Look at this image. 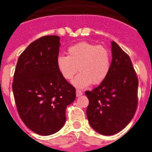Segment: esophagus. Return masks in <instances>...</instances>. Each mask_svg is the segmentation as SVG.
Returning <instances> with one entry per match:
<instances>
[{
    "instance_id": "1",
    "label": "esophagus",
    "mask_w": 152,
    "mask_h": 152,
    "mask_svg": "<svg viewBox=\"0 0 152 152\" xmlns=\"http://www.w3.org/2000/svg\"><path fill=\"white\" fill-rule=\"evenodd\" d=\"M83 93L80 91H79V90H77V91H76V96H77V97H78V96H80Z\"/></svg>"
}]
</instances>
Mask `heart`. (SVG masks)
<instances>
[{
    "instance_id": "b5f03b06",
    "label": "heart",
    "mask_w": 152,
    "mask_h": 152,
    "mask_svg": "<svg viewBox=\"0 0 152 152\" xmlns=\"http://www.w3.org/2000/svg\"><path fill=\"white\" fill-rule=\"evenodd\" d=\"M68 56L60 55L56 60L58 69L67 80L73 78L77 70L80 73L72 80L77 88L103 82L111 64L110 52L102 45L80 42L68 47Z\"/></svg>"
}]
</instances>
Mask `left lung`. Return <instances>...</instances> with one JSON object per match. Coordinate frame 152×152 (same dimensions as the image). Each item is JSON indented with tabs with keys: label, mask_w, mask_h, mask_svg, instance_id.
I'll return each instance as SVG.
<instances>
[{
	"label": "left lung",
	"mask_w": 152,
	"mask_h": 152,
	"mask_svg": "<svg viewBox=\"0 0 152 152\" xmlns=\"http://www.w3.org/2000/svg\"><path fill=\"white\" fill-rule=\"evenodd\" d=\"M110 70L103 82L85 94L89 100L87 117L98 133L112 135L133 118L138 104L139 80L129 56L112 42Z\"/></svg>",
	"instance_id": "obj_1"
}]
</instances>
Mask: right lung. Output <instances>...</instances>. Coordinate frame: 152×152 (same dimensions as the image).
I'll return each instance as SVG.
<instances>
[{
  "instance_id": "add662e5",
  "label": "right lung",
  "mask_w": 152,
  "mask_h": 152,
  "mask_svg": "<svg viewBox=\"0 0 152 152\" xmlns=\"http://www.w3.org/2000/svg\"><path fill=\"white\" fill-rule=\"evenodd\" d=\"M60 38L36 39L20 56L12 85L17 111L35 133L49 135L64 126L65 110L76 97L73 86L58 69Z\"/></svg>"
}]
</instances>
